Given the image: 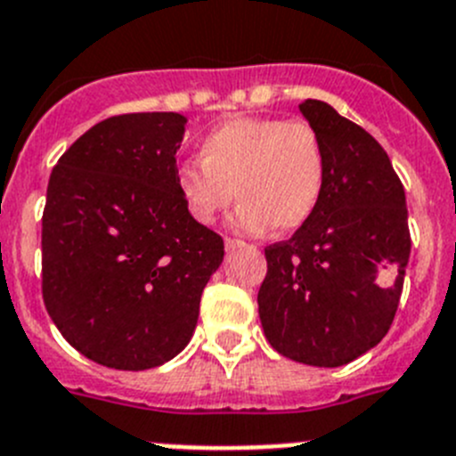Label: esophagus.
I'll use <instances>...</instances> for the list:
<instances>
[{
    "instance_id": "obj_1",
    "label": "esophagus",
    "mask_w": 456,
    "mask_h": 456,
    "mask_svg": "<svg viewBox=\"0 0 456 456\" xmlns=\"http://www.w3.org/2000/svg\"><path fill=\"white\" fill-rule=\"evenodd\" d=\"M246 241L235 240V237H225V250H237V248H246Z\"/></svg>"
}]
</instances>
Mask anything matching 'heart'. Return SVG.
<instances>
[{"label":"heart","instance_id":"obj_1","mask_svg":"<svg viewBox=\"0 0 456 456\" xmlns=\"http://www.w3.org/2000/svg\"><path fill=\"white\" fill-rule=\"evenodd\" d=\"M328 158L305 119L235 117L200 140V162H183L176 185L199 224H212L237 196L232 224L244 232H294L321 203Z\"/></svg>","mask_w":456,"mask_h":456}]
</instances>
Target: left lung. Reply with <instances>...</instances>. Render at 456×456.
Masks as SVG:
<instances>
[{
  "mask_svg": "<svg viewBox=\"0 0 456 456\" xmlns=\"http://www.w3.org/2000/svg\"><path fill=\"white\" fill-rule=\"evenodd\" d=\"M328 158L312 219L266 246L257 294L269 344L300 364L334 369L384 339L411 253L404 187L370 133L325 102L300 103Z\"/></svg>",
  "mask_w": 456,
  "mask_h": 456,
  "instance_id": "8db88e82",
  "label": "left lung"
}]
</instances>
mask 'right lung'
<instances>
[{"mask_svg": "<svg viewBox=\"0 0 456 456\" xmlns=\"http://www.w3.org/2000/svg\"><path fill=\"white\" fill-rule=\"evenodd\" d=\"M178 112H128L83 133L61 156L43 212V298L67 344L117 370L176 357L224 240L187 210L176 185Z\"/></svg>", "mask_w": 456, "mask_h": 456, "instance_id": "right-lung-1", "label": "right lung"}]
</instances>
